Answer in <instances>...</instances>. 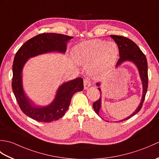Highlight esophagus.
I'll return each mask as SVG.
<instances>
[{
	"label": "esophagus",
	"mask_w": 159,
	"mask_h": 159,
	"mask_svg": "<svg viewBox=\"0 0 159 159\" xmlns=\"http://www.w3.org/2000/svg\"><path fill=\"white\" fill-rule=\"evenodd\" d=\"M91 85H92V83H91V81L89 80V79H85V80H84V89H88Z\"/></svg>",
	"instance_id": "obj_1"
}]
</instances>
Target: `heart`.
Masks as SVG:
<instances>
[{
  "label": "heart",
  "mask_w": 159,
  "mask_h": 159,
  "mask_svg": "<svg viewBox=\"0 0 159 159\" xmlns=\"http://www.w3.org/2000/svg\"><path fill=\"white\" fill-rule=\"evenodd\" d=\"M118 47L113 42L92 39L79 43L73 49L74 58L80 64L93 63L91 73L94 76L105 75L116 65L118 57Z\"/></svg>",
  "instance_id": "1"
}]
</instances>
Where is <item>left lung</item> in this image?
<instances>
[{
	"label": "left lung",
	"mask_w": 159,
	"mask_h": 159,
	"mask_svg": "<svg viewBox=\"0 0 159 159\" xmlns=\"http://www.w3.org/2000/svg\"><path fill=\"white\" fill-rule=\"evenodd\" d=\"M110 37L113 39H114V41L116 42L117 45L118 46V48H119L120 59L117 63L116 67L120 66L121 63L125 61L133 62L137 66L138 70H139L141 82H142L143 84V94L139 105L138 106L137 109L134 111V112H133V114H131L130 116L125 118L124 120L118 121H122L130 119L131 117L134 116V115L139 112L141 110V107H142L148 85V63L146 57L143 53V52L140 50L139 46L134 42L132 41L131 39L120 35H110ZM100 83H98L96 84L97 86H100ZM98 89H99L100 92H101V89L100 87H98ZM93 107L95 112L99 116V111L101 108V98H100L98 100L93 104Z\"/></svg>",
	"instance_id": "obj_1"
}]
</instances>
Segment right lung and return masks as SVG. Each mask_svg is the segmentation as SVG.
<instances>
[{
    "label": "right lung",
    "instance_id": "add662e5",
    "mask_svg": "<svg viewBox=\"0 0 159 159\" xmlns=\"http://www.w3.org/2000/svg\"><path fill=\"white\" fill-rule=\"evenodd\" d=\"M73 37L58 33H42L26 41L16 52L13 63L12 89L22 112L40 122H50L62 117L68 109L73 95L84 88L82 78L63 83L57 91L55 99L44 107L35 106L26 96L22 85V69L29 58L42 54L65 53L67 42Z\"/></svg>",
    "mask_w": 159,
    "mask_h": 159
}]
</instances>
